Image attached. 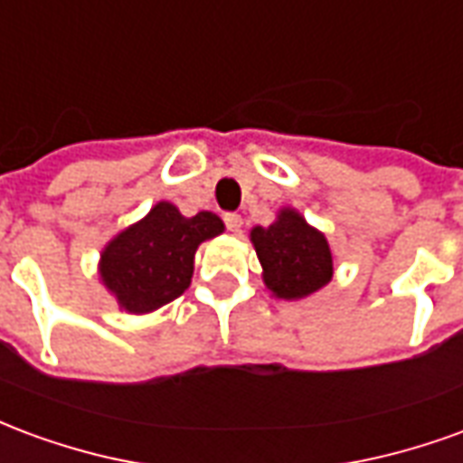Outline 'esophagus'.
I'll return each mask as SVG.
<instances>
[{"mask_svg":"<svg viewBox=\"0 0 463 463\" xmlns=\"http://www.w3.org/2000/svg\"><path fill=\"white\" fill-rule=\"evenodd\" d=\"M225 225H228V231L231 232H241L242 218L238 213H228V215H225Z\"/></svg>","mask_w":463,"mask_h":463,"instance_id":"34e87169","label":"esophagus"}]
</instances>
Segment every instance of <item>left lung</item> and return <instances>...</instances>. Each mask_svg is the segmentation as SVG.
Returning <instances> with one entry per match:
<instances>
[{"label": "left lung", "mask_w": 463, "mask_h": 463, "mask_svg": "<svg viewBox=\"0 0 463 463\" xmlns=\"http://www.w3.org/2000/svg\"><path fill=\"white\" fill-rule=\"evenodd\" d=\"M250 242L262 265V282L278 300H305L332 280L330 241L290 205L280 208L268 228L255 225Z\"/></svg>", "instance_id": "8db88e82"}]
</instances>
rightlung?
I'll list each match as a JSON object with an SVG mask.
<instances>
[{
	"instance_id": "add662e5",
	"label": "right lung",
	"mask_w": 463,
	"mask_h": 463,
	"mask_svg": "<svg viewBox=\"0 0 463 463\" xmlns=\"http://www.w3.org/2000/svg\"><path fill=\"white\" fill-rule=\"evenodd\" d=\"M225 231L211 211L185 218L173 203L158 201L141 221L106 242L99 280L128 315H148L188 290L198 245Z\"/></svg>"
}]
</instances>
